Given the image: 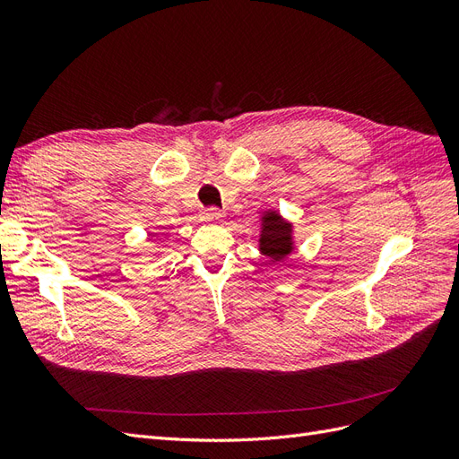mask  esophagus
I'll use <instances>...</instances> for the list:
<instances>
[{
	"mask_svg": "<svg viewBox=\"0 0 459 459\" xmlns=\"http://www.w3.org/2000/svg\"><path fill=\"white\" fill-rule=\"evenodd\" d=\"M221 218H224V214H221L218 208H206V211L203 212V220L204 221H218Z\"/></svg>",
	"mask_w": 459,
	"mask_h": 459,
	"instance_id": "1",
	"label": "esophagus"
}]
</instances>
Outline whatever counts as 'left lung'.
Wrapping results in <instances>:
<instances>
[{
    "instance_id": "1",
    "label": "left lung",
    "mask_w": 459,
    "mask_h": 459,
    "mask_svg": "<svg viewBox=\"0 0 459 459\" xmlns=\"http://www.w3.org/2000/svg\"><path fill=\"white\" fill-rule=\"evenodd\" d=\"M295 226L293 221L281 216L280 211L270 208L260 216L258 251L270 262H283L289 255L295 253Z\"/></svg>"
}]
</instances>
